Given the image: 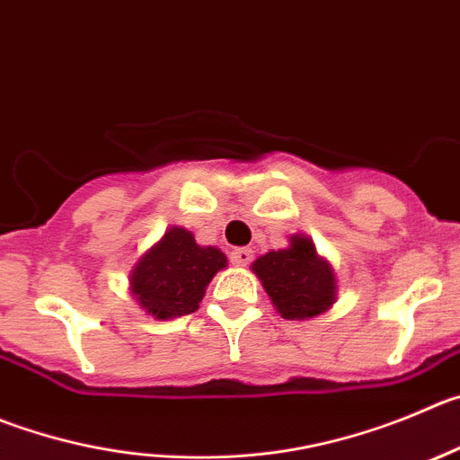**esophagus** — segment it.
<instances>
[{
    "instance_id": "34e87169",
    "label": "esophagus",
    "mask_w": 460,
    "mask_h": 460,
    "mask_svg": "<svg viewBox=\"0 0 460 460\" xmlns=\"http://www.w3.org/2000/svg\"><path fill=\"white\" fill-rule=\"evenodd\" d=\"M254 259V252L250 247H238V250L231 252V263L234 265H247Z\"/></svg>"
}]
</instances>
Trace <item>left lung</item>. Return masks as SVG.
<instances>
[{"label":"left lung","mask_w":460,"mask_h":460,"mask_svg":"<svg viewBox=\"0 0 460 460\" xmlns=\"http://www.w3.org/2000/svg\"><path fill=\"white\" fill-rule=\"evenodd\" d=\"M252 272L286 320H311L327 313L338 299L336 272L306 234H293L288 247L259 256Z\"/></svg>","instance_id":"1"}]
</instances>
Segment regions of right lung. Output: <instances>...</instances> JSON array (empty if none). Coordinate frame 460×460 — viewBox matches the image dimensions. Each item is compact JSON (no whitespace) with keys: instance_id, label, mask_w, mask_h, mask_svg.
<instances>
[{"instance_id":"1","label":"right lung","mask_w":460,"mask_h":460,"mask_svg":"<svg viewBox=\"0 0 460 460\" xmlns=\"http://www.w3.org/2000/svg\"><path fill=\"white\" fill-rule=\"evenodd\" d=\"M226 268L217 247L197 244L192 231L170 226L128 272V290L147 315L172 320L195 313L208 283Z\"/></svg>"}]
</instances>
